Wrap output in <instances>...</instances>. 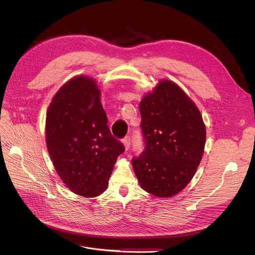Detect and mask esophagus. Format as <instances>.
<instances>
[{"mask_svg": "<svg viewBox=\"0 0 255 255\" xmlns=\"http://www.w3.org/2000/svg\"><path fill=\"white\" fill-rule=\"evenodd\" d=\"M123 143H124V146H125V150L127 151L129 149L130 146V137L129 136H126L124 139H123Z\"/></svg>", "mask_w": 255, "mask_h": 255, "instance_id": "34e87169", "label": "esophagus"}]
</instances>
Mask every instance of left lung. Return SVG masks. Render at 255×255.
<instances>
[{
  "label": "left lung",
  "instance_id": "left-lung-1",
  "mask_svg": "<svg viewBox=\"0 0 255 255\" xmlns=\"http://www.w3.org/2000/svg\"><path fill=\"white\" fill-rule=\"evenodd\" d=\"M145 148L132 159L141 188L157 197L181 192L195 175L206 144V126L195 103L162 79L139 103Z\"/></svg>",
  "mask_w": 255,
  "mask_h": 255
}]
</instances>
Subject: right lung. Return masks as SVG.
<instances>
[{
	"mask_svg": "<svg viewBox=\"0 0 255 255\" xmlns=\"http://www.w3.org/2000/svg\"><path fill=\"white\" fill-rule=\"evenodd\" d=\"M94 78L77 75L53 96L46 114V146L65 186L84 197L103 193L124 145L107 126Z\"/></svg>",
	"mask_w": 255,
	"mask_h": 255,
	"instance_id": "add662e5",
	"label": "right lung"
}]
</instances>
